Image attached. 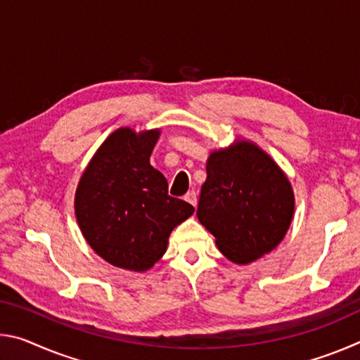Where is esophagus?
Wrapping results in <instances>:
<instances>
[{"instance_id":"34e87169","label":"esophagus","mask_w":360,"mask_h":360,"mask_svg":"<svg viewBox=\"0 0 360 360\" xmlns=\"http://www.w3.org/2000/svg\"><path fill=\"white\" fill-rule=\"evenodd\" d=\"M184 200H186V202H188V203H191L192 206H197V193H195L193 191H191V192H187L186 195H184Z\"/></svg>"}]
</instances>
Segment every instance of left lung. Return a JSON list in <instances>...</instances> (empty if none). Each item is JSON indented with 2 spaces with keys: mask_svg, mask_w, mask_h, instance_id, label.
Wrapping results in <instances>:
<instances>
[{
  "mask_svg": "<svg viewBox=\"0 0 360 360\" xmlns=\"http://www.w3.org/2000/svg\"><path fill=\"white\" fill-rule=\"evenodd\" d=\"M197 216L225 257L249 264L275 249L294 214L288 178L251 143L212 152Z\"/></svg>",
  "mask_w": 360,
  "mask_h": 360,
  "instance_id": "obj_1",
  "label": "left lung"
}]
</instances>
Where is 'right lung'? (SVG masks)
<instances>
[{
  "instance_id": "obj_1",
  "label": "right lung",
  "mask_w": 360,
  "mask_h": 360,
  "mask_svg": "<svg viewBox=\"0 0 360 360\" xmlns=\"http://www.w3.org/2000/svg\"><path fill=\"white\" fill-rule=\"evenodd\" d=\"M158 130L119 129L90 160L76 191V217L90 248L111 265L150 268L167 251L172 230L193 206L169 197L168 182L149 163Z\"/></svg>"
}]
</instances>
